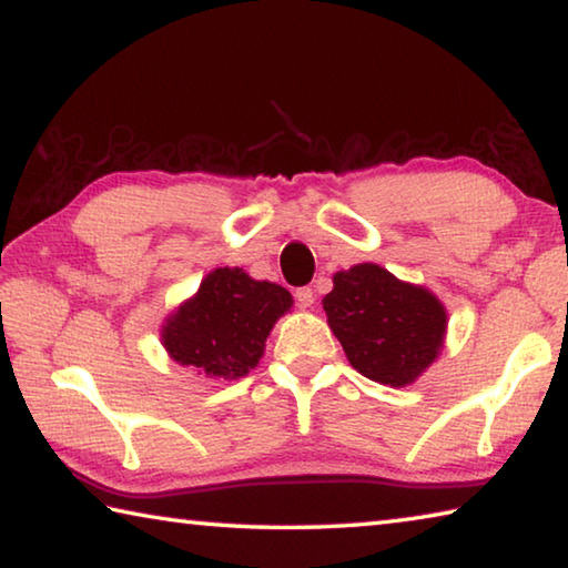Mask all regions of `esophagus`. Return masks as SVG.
Instances as JSON below:
<instances>
[{"label": "esophagus", "instance_id": "esophagus-1", "mask_svg": "<svg viewBox=\"0 0 568 568\" xmlns=\"http://www.w3.org/2000/svg\"><path fill=\"white\" fill-rule=\"evenodd\" d=\"M296 302H300L302 310H310V306L314 304V292L310 290V286H302V290H296Z\"/></svg>", "mask_w": 568, "mask_h": 568}]
</instances>
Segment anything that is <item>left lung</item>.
Returning <instances> with one entry per match:
<instances>
[{
	"instance_id": "left-lung-1",
	"label": "left lung",
	"mask_w": 568,
	"mask_h": 568,
	"mask_svg": "<svg viewBox=\"0 0 568 568\" xmlns=\"http://www.w3.org/2000/svg\"><path fill=\"white\" fill-rule=\"evenodd\" d=\"M332 284L322 306L359 375L405 387L440 357L448 312L427 286L403 282L369 262L337 272Z\"/></svg>"
}]
</instances>
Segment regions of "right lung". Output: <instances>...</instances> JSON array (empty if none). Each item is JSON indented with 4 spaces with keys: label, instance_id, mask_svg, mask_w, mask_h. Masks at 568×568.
Wrapping results in <instances>:
<instances>
[{
    "label": "right lung",
    "instance_id": "1",
    "mask_svg": "<svg viewBox=\"0 0 568 568\" xmlns=\"http://www.w3.org/2000/svg\"><path fill=\"white\" fill-rule=\"evenodd\" d=\"M292 294L223 266L203 276L199 292L161 324V345L173 362L211 379H239L264 357L266 337L292 310Z\"/></svg>",
    "mask_w": 568,
    "mask_h": 568
}]
</instances>
